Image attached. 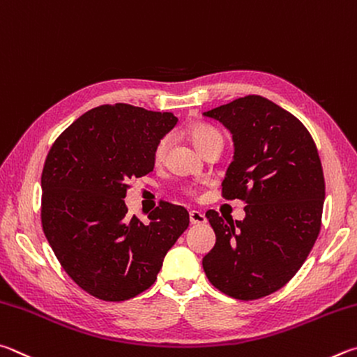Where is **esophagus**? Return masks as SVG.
Instances as JSON below:
<instances>
[{
	"label": "esophagus",
	"instance_id": "obj_1",
	"mask_svg": "<svg viewBox=\"0 0 357 357\" xmlns=\"http://www.w3.org/2000/svg\"><path fill=\"white\" fill-rule=\"evenodd\" d=\"M190 221H191V224H195V226H199V224H204L205 221H207V218H205L202 211L191 210L190 211Z\"/></svg>",
	"mask_w": 357,
	"mask_h": 357
}]
</instances>
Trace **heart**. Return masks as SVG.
<instances>
[{
  "label": "heart",
  "mask_w": 357,
  "mask_h": 357,
  "mask_svg": "<svg viewBox=\"0 0 357 357\" xmlns=\"http://www.w3.org/2000/svg\"><path fill=\"white\" fill-rule=\"evenodd\" d=\"M186 133H188L190 141L195 144V147L199 150V152H202V150L205 147H208L210 144L222 142V135L208 123H192L190 125L188 130H186ZM167 146H169L167 137H162V139L156 142L155 150H153L155 162H161L165 160Z\"/></svg>",
  "instance_id": "heart-1"
}]
</instances>
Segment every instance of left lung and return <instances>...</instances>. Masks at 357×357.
<instances>
[{
	"instance_id": "1",
	"label": "left lung",
	"mask_w": 357,
	"mask_h": 357,
	"mask_svg": "<svg viewBox=\"0 0 357 357\" xmlns=\"http://www.w3.org/2000/svg\"><path fill=\"white\" fill-rule=\"evenodd\" d=\"M204 116L234 137L222 197L248 204L243 221L205 213L216 243L204 271L220 291L252 301L282 289L315 245L324 204L321 161L303 122L265 97L236 98Z\"/></svg>"
}]
</instances>
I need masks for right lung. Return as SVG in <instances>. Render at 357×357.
Wrapping results in <instances>:
<instances>
[{
	"label": "right lung",
	"instance_id": "obj_1",
	"mask_svg": "<svg viewBox=\"0 0 357 357\" xmlns=\"http://www.w3.org/2000/svg\"><path fill=\"white\" fill-rule=\"evenodd\" d=\"M178 119L139 106L102 105L50 149L42 171V227L61 266L103 301H125L156 280L190 226L182 205L160 202L149 224L127 216L130 180L153 171V150Z\"/></svg>",
	"mask_w": 357,
	"mask_h": 357
}]
</instances>
